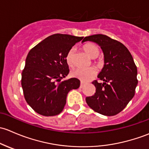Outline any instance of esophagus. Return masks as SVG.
<instances>
[{"label": "esophagus", "mask_w": 149, "mask_h": 149, "mask_svg": "<svg viewBox=\"0 0 149 149\" xmlns=\"http://www.w3.org/2000/svg\"><path fill=\"white\" fill-rule=\"evenodd\" d=\"M84 85H85V83H84L83 82H80V87H82Z\"/></svg>", "instance_id": "34e87169"}]
</instances>
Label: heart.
<instances>
[{
    "label": "heart",
    "mask_w": 149,
    "mask_h": 149,
    "mask_svg": "<svg viewBox=\"0 0 149 149\" xmlns=\"http://www.w3.org/2000/svg\"><path fill=\"white\" fill-rule=\"evenodd\" d=\"M82 49L92 59H95L100 54V49L97 45L92 43H87L82 46ZM66 62L70 67H72L74 65V49H70L67 52L65 56ZM97 63V62H95ZM71 75L73 77L77 78L82 82H87L91 78L96 75V70L93 67H90L87 69H76L72 71Z\"/></svg>",
    "instance_id": "obj_1"
}]
</instances>
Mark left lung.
Here are the masks:
<instances>
[{"mask_svg": "<svg viewBox=\"0 0 149 149\" xmlns=\"http://www.w3.org/2000/svg\"><path fill=\"white\" fill-rule=\"evenodd\" d=\"M87 41L100 46L105 64L97 76L104 82H92L96 88L95 93L86 97V102L100 114L117 115L134 96L138 84L137 67L130 52L120 41L103 34L86 36L82 42Z\"/></svg>", "mask_w": 149, "mask_h": 149, "instance_id": "left-lung-1", "label": "left lung"}]
</instances>
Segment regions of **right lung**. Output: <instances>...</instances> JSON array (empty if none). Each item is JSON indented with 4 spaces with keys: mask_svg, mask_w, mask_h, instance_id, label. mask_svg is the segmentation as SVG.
Here are the masks:
<instances>
[{
    "mask_svg": "<svg viewBox=\"0 0 149 149\" xmlns=\"http://www.w3.org/2000/svg\"><path fill=\"white\" fill-rule=\"evenodd\" d=\"M83 37L56 33L46 38L29 52L21 74L24 97L41 116H54L63 110L67 94L77 89L80 81H61L70 72L65 56Z\"/></svg>",
    "mask_w": 149,
    "mask_h": 149,
    "instance_id": "1",
    "label": "right lung"
}]
</instances>
